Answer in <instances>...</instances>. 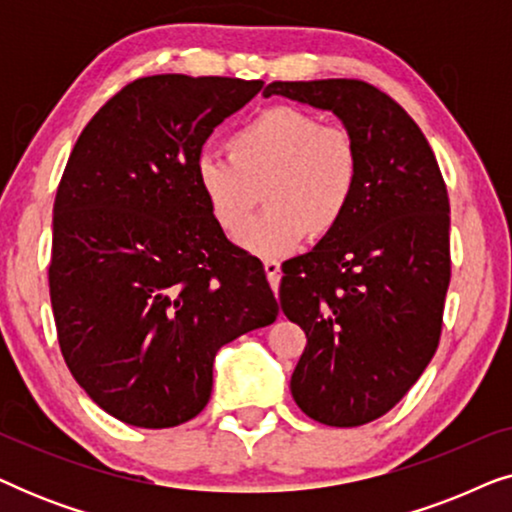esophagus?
I'll return each mask as SVG.
<instances>
[{
  "label": "esophagus",
  "instance_id": "1",
  "mask_svg": "<svg viewBox=\"0 0 512 512\" xmlns=\"http://www.w3.org/2000/svg\"><path fill=\"white\" fill-rule=\"evenodd\" d=\"M265 268V275H268V282L272 286V291H279V279H282V265H279V261H275V258H268V261L263 263Z\"/></svg>",
  "mask_w": 512,
  "mask_h": 512
}]
</instances>
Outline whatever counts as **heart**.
<instances>
[{
	"label": "heart",
	"mask_w": 512,
	"mask_h": 512,
	"mask_svg": "<svg viewBox=\"0 0 512 512\" xmlns=\"http://www.w3.org/2000/svg\"><path fill=\"white\" fill-rule=\"evenodd\" d=\"M226 157L195 160V186L226 235L240 233L258 199L266 209L242 231L240 244L261 258L289 254L305 240L335 233L361 184V149L342 125L275 104L230 132Z\"/></svg>",
	"instance_id": "1"
}]
</instances>
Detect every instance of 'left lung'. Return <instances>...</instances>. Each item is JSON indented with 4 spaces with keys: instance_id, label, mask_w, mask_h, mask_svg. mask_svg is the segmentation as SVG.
<instances>
[{
    "instance_id": "left-lung-1",
    "label": "left lung",
    "mask_w": 512,
    "mask_h": 512,
    "mask_svg": "<svg viewBox=\"0 0 512 512\" xmlns=\"http://www.w3.org/2000/svg\"><path fill=\"white\" fill-rule=\"evenodd\" d=\"M265 97L328 109L361 149L342 226L282 265L279 303L307 335L291 375L298 408L326 426L387 415L436 354L450 286V198L424 132L359 79L275 81Z\"/></svg>"
}]
</instances>
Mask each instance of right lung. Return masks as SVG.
<instances>
[{"instance_id": "add662e5", "label": "right lung", "mask_w": 512, "mask_h": 512, "mask_svg": "<svg viewBox=\"0 0 512 512\" xmlns=\"http://www.w3.org/2000/svg\"><path fill=\"white\" fill-rule=\"evenodd\" d=\"M263 81L156 74L118 90L76 139L53 205L48 289L60 352L111 417L167 429L200 415L214 356L272 324L263 265L195 186V160Z\"/></svg>"}]
</instances>
